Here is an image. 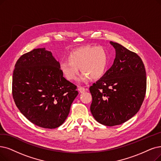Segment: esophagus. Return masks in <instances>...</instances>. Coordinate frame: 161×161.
Returning a JSON list of instances; mask_svg holds the SVG:
<instances>
[{
	"instance_id": "esophagus-1",
	"label": "esophagus",
	"mask_w": 161,
	"mask_h": 161,
	"mask_svg": "<svg viewBox=\"0 0 161 161\" xmlns=\"http://www.w3.org/2000/svg\"><path fill=\"white\" fill-rule=\"evenodd\" d=\"M86 91H87V89L85 88L84 87H82V86L79 87V91L80 93H84Z\"/></svg>"
}]
</instances>
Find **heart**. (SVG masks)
Wrapping results in <instances>:
<instances>
[{"mask_svg": "<svg viewBox=\"0 0 161 161\" xmlns=\"http://www.w3.org/2000/svg\"><path fill=\"white\" fill-rule=\"evenodd\" d=\"M69 61H63L59 69L69 80H75L79 74V81L86 82L90 78L98 80L104 75L108 66V54L102 46H82L72 51L68 56Z\"/></svg>", "mask_w": 161, "mask_h": 161, "instance_id": "heart-1", "label": "heart"}]
</instances>
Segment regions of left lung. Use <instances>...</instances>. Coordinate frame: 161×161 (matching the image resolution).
Returning a JSON list of instances; mask_svg holds the SVG:
<instances>
[{
    "mask_svg": "<svg viewBox=\"0 0 161 161\" xmlns=\"http://www.w3.org/2000/svg\"><path fill=\"white\" fill-rule=\"evenodd\" d=\"M115 49L112 66L90 87L91 111L98 123L120 125L139 110L147 86L146 72L140 57L121 45L110 42Z\"/></svg>",
    "mask_w": 161,
    "mask_h": 161,
    "instance_id": "1",
    "label": "left lung"
}]
</instances>
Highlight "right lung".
<instances>
[{"instance_id": "1", "label": "right lung", "mask_w": 161, "mask_h": 161, "mask_svg": "<svg viewBox=\"0 0 161 161\" xmlns=\"http://www.w3.org/2000/svg\"><path fill=\"white\" fill-rule=\"evenodd\" d=\"M63 77L59 62L46 48L34 49L17 61L12 96L20 112L32 124L54 129L61 125L79 92Z\"/></svg>"}]
</instances>
